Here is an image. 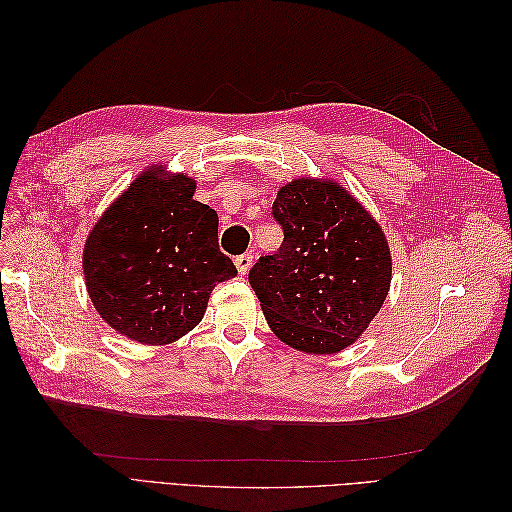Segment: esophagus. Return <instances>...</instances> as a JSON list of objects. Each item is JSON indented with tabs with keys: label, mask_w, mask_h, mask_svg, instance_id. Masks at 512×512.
<instances>
[{
	"label": "esophagus",
	"mask_w": 512,
	"mask_h": 512,
	"mask_svg": "<svg viewBox=\"0 0 512 512\" xmlns=\"http://www.w3.org/2000/svg\"><path fill=\"white\" fill-rule=\"evenodd\" d=\"M235 265H237V271L241 275H245L247 271H250V267L254 265V256L252 254H241L235 258Z\"/></svg>",
	"instance_id": "1"
}]
</instances>
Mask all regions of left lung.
Instances as JSON below:
<instances>
[{
    "mask_svg": "<svg viewBox=\"0 0 512 512\" xmlns=\"http://www.w3.org/2000/svg\"><path fill=\"white\" fill-rule=\"evenodd\" d=\"M280 250L260 256L250 284L284 344L333 354L374 320L391 286V252L361 203L331 181L294 179L277 192Z\"/></svg>",
    "mask_w": 512,
    "mask_h": 512,
    "instance_id": "8db88e82",
    "label": "left lung"
}]
</instances>
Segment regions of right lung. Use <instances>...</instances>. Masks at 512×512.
Listing matches in <instances>:
<instances>
[{"instance_id":"1","label":"right lung","mask_w":512,"mask_h":512,"mask_svg":"<svg viewBox=\"0 0 512 512\" xmlns=\"http://www.w3.org/2000/svg\"><path fill=\"white\" fill-rule=\"evenodd\" d=\"M196 183L143 173L85 241V284L98 314L141 344H170L203 320L211 290L237 275L220 252L218 213Z\"/></svg>"}]
</instances>
